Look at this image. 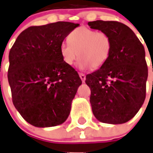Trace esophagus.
Instances as JSON below:
<instances>
[{"label":"esophagus","mask_w":153,"mask_h":153,"mask_svg":"<svg viewBox=\"0 0 153 153\" xmlns=\"http://www.w3.org/2000/svg\"><path fill=\"white\" fill-rule=\"evenodd\" d=\"M79 76H80V79H82V82H85V74H82V73H79Z\"/></svg>","instance_id":"esophagus-1"}]
</instances>
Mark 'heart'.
<instances>
[{"label":"heart","instance_id":"obj_1","mask_svg":"<svg viewBox=\"0 0 153 153\" xmlns=\"http://www.w3.org/2000/svg\"><path fill=\"white\" fill-rule=\"evenodd\" d=\"M68 43L60 46V55L66 64L72 66L79 56V68L97 69L105 64L111 50V41L108 33L87 27H79L68 36Z\"/></svg>","mask_w":153,"mask_h":153}]
</instances>
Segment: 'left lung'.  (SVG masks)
<instances>
[{
    "label": "left lung",
    "instance_id": "8db88e82",
    "mask_svg": "<svg viewBox=\"0 0 153 153\" xmlns=\"http://www.w3.org/2000/svg\"><path fill=\"white\" fill-rule=\"evenodd\" d=\"M88 25L108 33L111 41L108 60L85 78L91 90L92 111L101 123H126L137 114L145 99L148 67L143 45L123 23L97 20Z\"/></svg>",
    "mask_w": 153,
    "mask_h": 153
}]
</instances>
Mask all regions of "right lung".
Instances as JSON below:
<instances>
[{
    "instance_id": "add662e5",
    "label": "right lung",
    "mask_w": 153,
    "mask_h": 153,
    "mask_svg": "<svg viewBox=\"0 0 153 153\" xmlns=\"http://www.w3.org/2000/svg\"><path fill=\"white\" fill-rule=\"evenodd\" d=\"M79 23L30 27L9 52L8 79L15 108L36 127L60 125L70 114L82 80L60 55L64 38Z\"/></svg>"
}]
</instances>
